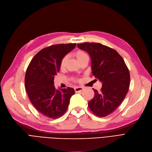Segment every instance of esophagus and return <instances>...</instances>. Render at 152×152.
Returning a JSON list of instances; mask_svg holds the SVG:
<instances>
[{
	"mask_svg": "<svg viewBox=\"0 0 152 152\" xmlns=\"http://www.w3.org/2000/svg\"><path fill=\"white\" fill-rule=\"evenodd\" d=\"M75 92H82L83 90V87H77L75 88Z\"/></svg>",
	"mask_w": 152,
	"mask_h": 152,
	"instance_id": "esophagus-1",
	"label": "esophagus"
}]
</instances>
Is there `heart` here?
<instances>
[{
  "label": "heart",
  "instance_id": "1",
  "mask_svg": "<svg viewBox=\"0 0 152 152\" xmlns=\"http://www.w3.org/2000/svg\"><path fill=\"white\" fill-rule=\"evenodd\" d=\"M74 56L75 57H76L77 60L78 61V62H79L80 60L84 58L85 57L87 56V54L85 53L82 50H78L77 51H76L74 53ZM66 59H67V57H66V56L63 57L62 59L61 60V62H60V68L61 69H63L64 68V66L65 65V63H66Z\"/></svg>",
  "mask_w": 152,
  "mask_h": 152
}]
</instances>
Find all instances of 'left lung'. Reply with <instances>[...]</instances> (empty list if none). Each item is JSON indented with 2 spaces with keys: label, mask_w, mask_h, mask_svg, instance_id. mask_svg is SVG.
<instances>
[{
  "label": "left lung",
  "mask_w": 152,
  "mask_h": 152,
  "mask_svg": "<svg viewBox=\"0 0 152 152\" xmlns=\"http://www.w3.org/2000/svg\"><path fill=\"white\" fill-rule=\"evenodd\" d=\"M77 47L88 53L92 74L102 83L100 92L93 88L95 95L88 107L96 116L106 117L120 105L128 92L129 69L122 56L112 48L94 42H84Z\"/></svg>",
  "instance_id": "1"
}]
</instances>
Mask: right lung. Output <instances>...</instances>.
Returning a JSON list of instances; mask_svg holds the SVG:
<instances>
[{
	"label": "right lung",
	"instance_id": "add662e5",
	"mask_svg": "<svg viewBox=\"0 0 152 152\" xmlns=\"http://www.w3.org/2000/svg\"><path fill=\"white\" fill-rule=\"evenodd\" d=\"M76 44L53 45L39 51L30 62L25 77L28 98L38 111L50 118H57L66 112L74 88L56 90L54 77L60 71L63 57L75 47Z\"/></svg>",
	"mask_w": 152,
	"mask_h": 152
}]
</instances>
